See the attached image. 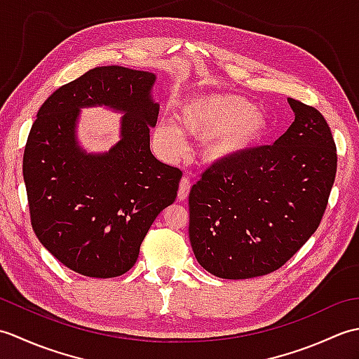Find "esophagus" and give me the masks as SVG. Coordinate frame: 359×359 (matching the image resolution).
Returning <instances> with one entry per match:
<instances>
[{"label":"esophagus","instance_id":"34e87169","mask_svg":"<svg viewBox=\"0 0 359 359\" xmlns=\"http://www.w3.org/2000/svg\"><path fill=\"white\" fill-rule=\"evenodd\" d=\"M189 189H191V182H189L188 177H184L180 180L179 184V191H177V197L179 201H185L188 194H189Z\"/></svg>","mask_w":359,"mask_h":359}]
</instances>
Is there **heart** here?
<instances>
[{"label": "heart", "mask_w": 359, "mask_h": 359, "mask_svg": "<svg viewBox=\"0 0 359 359\" xmlns=\"http://www.w3.org/2000/svg\"><path fill=\"white\" fill-rule=\"evenodd\" d=\"M180 131L208 140L205 158L220 160L253 147L269 134L271 123L264 112L239 95H203L188 102L179 116ZM156 139L170 154L184 152V140L174 126L160 125Z\"/></svg>", "instance_id": "heart-1"}]
</instances>
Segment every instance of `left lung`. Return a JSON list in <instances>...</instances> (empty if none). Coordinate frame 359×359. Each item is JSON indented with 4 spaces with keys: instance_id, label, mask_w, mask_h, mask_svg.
<instances>
[{
    "instance_id": "left-lung-1",
    "label": "left lung",
    "mask_w": 359,
    "mask_h": 359,
    "mask_svg": "<svg viewBox=\"0 0 359 359\" xmlns=\"http://www.w3.org/2000/svg\"><path fill=\"white\" fill-rule=\"evenodd\" d=\"M294 121L273 144L210 166L189 191V241L205 270L250 279L280 269L313 234L337 175L323 114L288 98Z\"/></svg>"
}]
</instances>
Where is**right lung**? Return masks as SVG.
<instances>
[{
  "instance_id": "right-lung-1",
  "label": "right lung",
  "mask_w": 359,
  "mask_h": 359,
  "mask_svg": "<svg viewBox=\"0 0 359 359\" xmlns=\"http://www.w3.org/2000/svg\"><path fill=\"white\" fill-rule=\"evenodd\" d=\"M156 75L102 66L63 85L43 103L22 156L30 224L49 253L75 273L116 278L133 269L160 211L175 201L179 168L149 149L158 104ZM125 110L122 140L108 155H85L74 142L83 105Z\"/></svg>"
}]
</instances>
